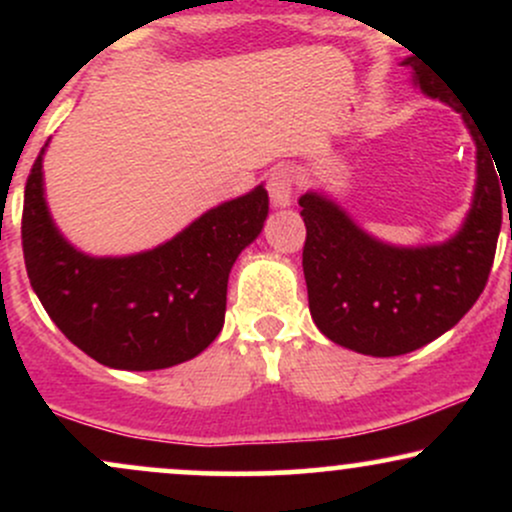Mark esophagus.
<instances>
[{"label":"esophagus","instance_id":"34e87169","mask_svg":"<svg viewBox=\"0 0 512 512\" xmlns=\"http://www.w3.org/2000/svg\"><path fill=\"white\" fill-rule=\"evenodd\" d=\"M296 185H298L296 168L281 166V168H274L272 173H269L267 190H269V199H272V204L276 209L291 207L293 195H296Z\"/></svg>","mask_w":512,"mask_h":512}]
</instances>
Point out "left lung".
<instances>
[{"instance_id": "left-lung-1", "label": "left lung", "mask_w": 512, "mask_h": 512, "mask_svg": "<svg viewBox=\"0 0 512 512\" xmlns=\"http://www.w3.org/2000/svg\"><path fill=\"white\" fill-rule=\"evenodd\" d=\"M404 64L428 98L462 115L477 144V182L460 231L443 243L404 248L370 236L325 192L298 199L308 231L303 274L317 330L334 344L380 358L421 349L462 320L484 291L501 233L503 178L479 129L414 57Z\"/></svg>"}]
</instances>
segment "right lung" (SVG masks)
<instances>
[{"instance_id":"1","label":"right lung","mask_w":512,"mask_h":512,"mask_svg":"<svg viewBox=\"0 0 512 512\" xmlns=\"http://www.w3.org/2000/svg\"><path fill=\"white\" fill-rule=\"evenodd\" d=\"M45 146L26 182L21 240L28 279L52 322L84 354L117 370H161L202 354L223 327L231 267L267 221L264 185L204 211L156 248L93 257L52 221Z\"/></svg>"}]
</instances>
